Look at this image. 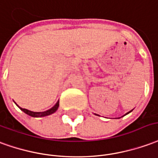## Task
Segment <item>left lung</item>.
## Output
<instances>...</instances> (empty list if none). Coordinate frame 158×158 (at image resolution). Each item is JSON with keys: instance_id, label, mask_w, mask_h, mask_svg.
I'll return each mask as SVG.
<instances>
[{"instance_id": "left-lung-1", "label": "left lung", "mask_w": 158, "mask_h": 158, "mask_svg": "<svg viewBox=\"0 0 158 158\" xmlns=\"http://www.w3.org/2000/svg\"><path fill=\"white\" fill-rule=\"evenodd\" d=\"M129 112H130V111H129ZM129 112H127V114H128V113H129Z\"/></svg>"}]
</instances>
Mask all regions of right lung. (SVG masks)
<instances>
[{"instance_id":"1","label":"right lung","mask_w":158,"mask_h":158,"mask_svg":"<svg viewBox=\"0 0 158 158\" xmlns=\"http://www.w3.org/2000/svg\"><path fill=\"white\" fill-rule=\"evenodd\" d=\"M59 101L56 103V105L53 107H52L51 109L48 110H46V111H42V112H34V111H31V110H29L27 109H23V108H21L19 107L20 109L23 110V112L26 113L27 115L29 116H31V117H46V116H49V115H51L52 113H54L58 110L59 108Z\"/></svg>"}]
</instances>
